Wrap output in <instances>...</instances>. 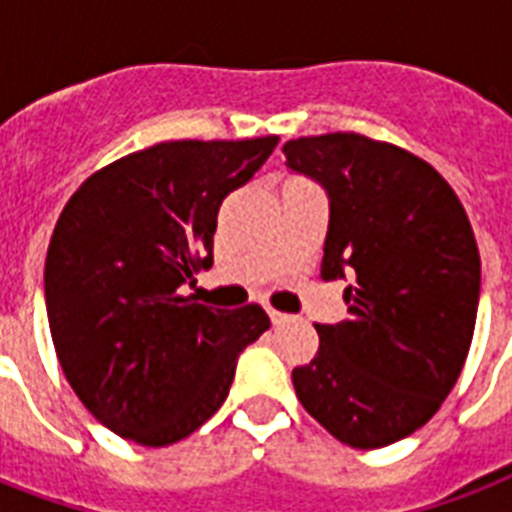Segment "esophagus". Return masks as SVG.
<instances>
[{"label": "esophagus", "mask_w": 512, "mask_h": 512, "mask_svg": "<svg viewBox=\"0 0 512 512\" xmlns=\"http://www.w3.org/2000/svg\"><path fill=\"white\" fill-rule=\"evenodd\" d=\"M268 316H271L273 327H281V324H287V321L292 319V316H287V313L276 311V308H268Z\"/></svg>", "instance_id": "esophagus-1"}]
</instances>
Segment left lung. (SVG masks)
Masks as SVG:
<instances>
[{
    "mask_svg": "<svg viewBox=\"0 0 512 512\" xmlns=\"http://www.w3.org/2000/svg\"><path fill=\"white\" fill-rule=\"evenodd\" d=\"M284 154L329 193L321 279H350V319L316 324L295 393L342 444H396L438 412L468 358L481 289L468 212L425 159L385 140L329 132Z\"/></svg>",
    "mask_w": 512,
    "mask_h": 512,
    "instance_id": "left-lung-1",
    "label": "left lung"
}]
</instances>
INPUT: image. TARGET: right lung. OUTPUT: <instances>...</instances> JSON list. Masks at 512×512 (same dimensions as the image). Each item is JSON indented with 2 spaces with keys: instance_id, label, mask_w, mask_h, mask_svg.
Here are the masks:
<instances>
[{
  "instance_id": "obj_1",
  "label": "right lung",
  "mask_w": 512,
  "mask_h": 512,
  "mask_svg": "<svg viewBox=\"0 0 512 512\" xmlns=\"http://www.w3.org/2000/svg\"><path fill=\"white\" fill-rule=\"evenodd\" d=\"M276 143H156L92 172L60 212L44 263L52 345L79 401L116 436H191L228 396L241 350L271 327L263 305L220 311L180 287L212 265L220 204Z\"/></svg>"
}]
</instances>
